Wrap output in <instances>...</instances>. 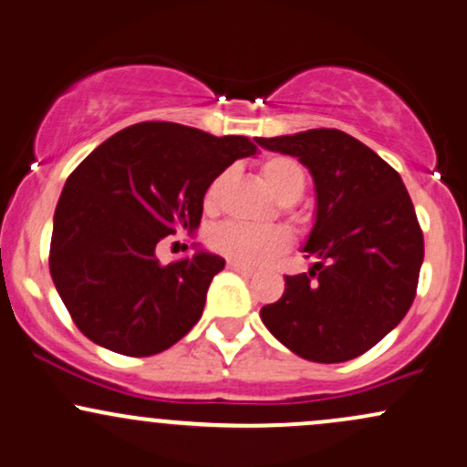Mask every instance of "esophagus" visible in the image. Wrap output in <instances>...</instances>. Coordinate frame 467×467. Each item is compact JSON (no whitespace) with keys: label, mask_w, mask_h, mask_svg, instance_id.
Here are the masks:
<instances>
[{"label":"esophagus","mask_w":467,"mask_h":467,"mask_svg":"<svg viewBox=\"0 0 467 467\" xmlns=\"http://www.w3.org/2000/svg\"><path fill=\"white\" fill-rule=\"evenodd\" d=\"M227 269L235 271V274H240L243 277H254L255 275L254 269H249V266H244V265H238V262H229Z\"/></svg>","instance_id":"34e87169"}]
</instances>
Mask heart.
<instances>
[{"instance_id": "b5f03b06", "label": "heart", "mask_w": 467, "mask_h": 467, "mask_svg": "<svg viewBox=\"0 0 467 467\" xmlns=\"http://www.w3.org/2000/svg\"><path fill=\"white\" fill-rule=\"evenodd\" d=\"M260 174L266 185L275 193V198L285 205L300 201L306 190V170L291 156H266L260 163ZM232 171H220L212 178V182L202 193V207L207 213H216L223 205V196L227 192ZM209 247L218 251L227 260L238 262L244 266H262L280 258L291 247L289 229L274 224V227H254L243 223H224L212 229L209 234Z\"/></svg>"}]
</instances>
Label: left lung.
<instances>
[{
    "instance_id": "left-lung-1",
    "label": "left lung",
    "mask_w": 467,
    "mask_h": 467,
    "mask_svg": "<svg viewBox=\"0 0 467 467\" xmlns=\"http://www.w3.org/2000/svg\"><path fill=\"white\" fill-rule=\"evenodd\" d=\"M255 140L297 156L317 193L304 247L317 262L308 274L285 275V293L262 306V322L304 359L359 358L401 322L417 296L423 234L401 176L342 130Z\"/></svg>"
}]
</instances>
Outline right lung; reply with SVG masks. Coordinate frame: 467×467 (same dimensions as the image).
<instances>
[{
    "mask_svg": "<svg viewBox=\"0 0 467 467\" xmlns=\"http://www.w3.org/2000/svg\"><path fill=\"white\" fill-rule=\"evenodd\" d=\"M255 150L247 136L148 120L81 161L57 202L50 240L52 282L78 331L128 358L161 353L192 331L224 260L198 251L161 265L156 244L193 232L212 178Z\"/></svg>",
    "mask_w": 467,
    "mask_h": 467,
    "instance_id": "add662e5",
    "label": "right lung"
}]
</instances>
